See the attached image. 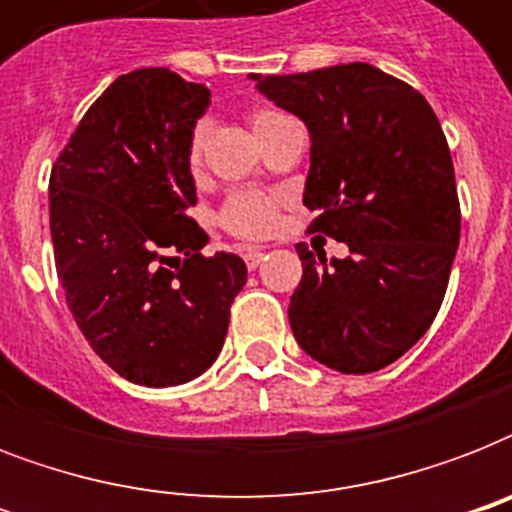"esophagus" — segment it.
Instances as JSON below:
<instances>
[{
  "label": "esophagus",
  "instance_id": "34e87169",
  "mask_svg": "<svg viewBox=\"0 0 512 512\" xmlns=\"http://www.w3.org/2000/svg\"><path fill=\"white\" fill-rule=\"evenodd\" d=\"M263 257H265L263 249H257V247H247V249H244V263H247L249 271H255L257 265L263 263Z\"/></svg>",
  "mask_w": 512,
  "mask_h": 512
}]
</instances>
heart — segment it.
<instances>
[{
    "label": "heart",
    "mask_w": 512,
    "mask_h": 512,
    "mask_svg": "<svg viewBox=\"0 0 512 512\" xmlns=\"http://www.w3.org/2000/svg\"><path fill=\"white\" fill-rule=\"evenodd\" d=\"M281 119H289L287 114H281L276 108H255L249 114V124L252 130L263 132L268 127H273ZM204 138L207 132L204 127H196L191 138V146H188V162L196 170L201 164V151H204ZM223 225L236 236H244V239H260V236H268L276 225V204L265 196H255V193H241V196H233L223 209Z\"/></svg>",
    "instance_id": "heart-1"
}]
</instances>
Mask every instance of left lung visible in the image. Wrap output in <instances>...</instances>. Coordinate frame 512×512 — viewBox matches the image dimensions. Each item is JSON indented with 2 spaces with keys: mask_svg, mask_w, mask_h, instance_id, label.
Segmentation results:
<instances>
[{
  "mask_svg": "<svg viewBox=\"0 0 512 512\" xmlns=\"http://www.w3.org/2000/svg\"><path fill=\"white\" fill-rule=\"evenodd\" d=\"M311 132L303 204L311 233L345 241L332 260L297 244L289 300L297 345L342 374L377 372L420 340L444 303L460 244L454 164L420 92L369 63L249 74Z\"/></svg>",
  "mask_w": 512,
  "mask_h": 512,
  "instance_id": "8db88e82",
  "label": "left lung"
}]
</instances>
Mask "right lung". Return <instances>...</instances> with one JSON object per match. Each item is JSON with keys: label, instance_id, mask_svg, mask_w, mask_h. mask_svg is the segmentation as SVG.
<instances>
[{"label": "right lung", "instance_id": "1", "mask_svg": "<svg viewBox=\"0 0 512 512\" xmlns=\"http://www.w3.org/2000/svg\"><path fill=\"white\" fill-rule=\"evenodd\" d=\"M207 106V87L170 68L122 74L87 108L50 175L68 311L116 374L148 388L212 366L247 284L239 255H201L209 236L188 217V146Z\"/></svg>", "mask_w": 512, "mask_h": 512}]
</instances>
